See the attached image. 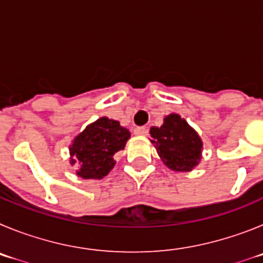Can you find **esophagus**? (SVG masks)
Returning <instances> with one entry per match:
<instances>
[{
	"instance_id": "34e87169",
	"label": "esophagus",
	"mask_w": 263,
	"mask_h": 263,
	"mask_svg": "<svg viewBox=\"0 0 263 263\" xmlns=\"http://www.w3.org/2000/svg\"><path fill=\"white\" fill-rule=\"evenodd\" d=\"M134 132H135V135H139V136H145V135H148V128L144 126L136 127Z\"/></svg>"
}]
</instances>
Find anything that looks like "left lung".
<instances>
[{
	"instance_id": "8db88e82",
	"label": "left lung",
	"mask_w": 263,
	"mask_h": 263,
	"mask_svg": "<svg viewBox=\"0 0 263 263\" xmlns=\"http://www.w3.org/2000/svg\"><path fill=\"white\" fill-rule=\"evenodd\" d=\"M151 135L158 156L172 170L189 172L198 165L202 140L179 115H167L160 128H151Z\"/></svg>"
}]
</instances>
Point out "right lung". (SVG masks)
Here are the masks:
<instances>
[{
	"instance_id": "right-lung-1",
	"label": "right lung",
	"mask_w": 263,
	"mask_h": 263,
	"mask_svg": "<svg viewBox=\"0 0 263 263\" xmlns=\"http://www.w3.org/2000/svg\"><path fill=\"white\" fill-rule=\"evenodd\" d=\"M131 134L119 122L99 118L91 123L70 145V162L80 164L77 176L85 179H101L114 167V155L124 149Z\"/></svg>"
}]
</instances>
